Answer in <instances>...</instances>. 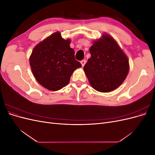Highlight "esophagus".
<instances>
[{
    "mask_svg": "<svg viewBox=\"0 0 155 155\" xmlns=\"http://www.w3.org/2000/svg\"><path fill=\"white\" fill-rule=\"evenodd\" d=\"M85 63H86V60H85V59L82 60L81 61V65H82V67H84V65L85 64Z\"/></svg>",
    "mask_w": 155,
    "mask_h": 155,
    "instance_id": "esophagus-1",
    "label": "esophagus"
}]
</instances>
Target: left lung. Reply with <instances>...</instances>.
Listing matches in <instances>:
<instances>
[{
    "instance_id": "obj_1",
    "label": "left lung",
    "mask_w": 155,
    "mask_h": 155,
    "mask_svg": "<svg viewBox=\"0 0 155 155\" xmlns=\"http://www.w3.org/2000/svg\"><path fill=\"white\" fill-rule=\"evenodd\" d=\"M91 57L83 69L93 88L109 92L121 85L129 73V60L117 42L104 34L89 49Z\"/></svg>"
}]
</instances>
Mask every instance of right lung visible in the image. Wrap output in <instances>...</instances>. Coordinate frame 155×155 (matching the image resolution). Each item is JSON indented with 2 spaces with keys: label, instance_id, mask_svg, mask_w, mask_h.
Wrapping results in <instances>:
<instances>
[{
  "label": "right lung",
  "instance_id": "obj_1",
  "mask_svg": "<svg viewBox=\"0 0 155 155\" xmlns=\"http://www.w3.org/2000/svg\"><path fill=\"white\" fill-rule=\"evenodd\" d=\"M70 39L55 32L37 44L30 57L33 75L41 85L56 91L67 86L76 69L81 67L75 59Z\"/></svg>",
  "mask_w": 155,
  "mask_h": 155
}]
</instances>
